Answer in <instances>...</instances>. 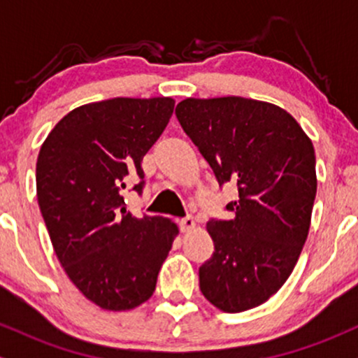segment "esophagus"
<instances>
[{
	"mask_svg": "<svg viewBox=\"0 0 358 358\" xmlns=\"http://www.w3.org/2000/svg\"><path fill=\"white\" fill-rule=\"evenodd\" d=\"M193 227H195V220H193L192 217H185V219L180 220V229H182V232L192 231Z\"/></svg>",
	"mask_w": 358,
	"mask_h": 358,
	"instance_id": "esophagus-1",
	"label": "esophagus"
}]
</instances>
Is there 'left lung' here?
I'll list each match as a JSON object with an SVG mask.
<instances>
[{
	"label": "left lung",
	"instance_id": "8db88e82",
	"mask_svg": "<svg viewBox=\"0 0 358 358\" xmlns=\"http://www.w3.org/2000/svg\"><path fill=\"white\" fill-rule=\"evenodd\" d=\"M187 136L222 187L239 199L232 220H208L213 254L200 266V291L225 313L278 293L296 266L316 195L315 148L296 119L269 102L188 97L175 109Z\"/></svg>",
	"mask_w": 358,
	"mask_h": 358
}]
</instances>
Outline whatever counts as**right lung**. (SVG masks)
Listing matches in <instances>:
<instances>
[{
    "instance_id": "right-lung-1",
    "label": "right lung",
    "mask_w": 358,
    "mask_h": 358,
    "mask_svg": "<svg viewBox=\"0 0 358 358\" xmlns=\"http://www.w3.org/2000/svg\"><path fill=\"white\" fill-rule=\"evenodd\" d=\"M171 97H114L71 110L36 159V199L53 250L77 289L109 311L155 293L178 227L126 212L122 190L143 192L141 162L173 114Z\"/></svg>"
}]
</instances>
